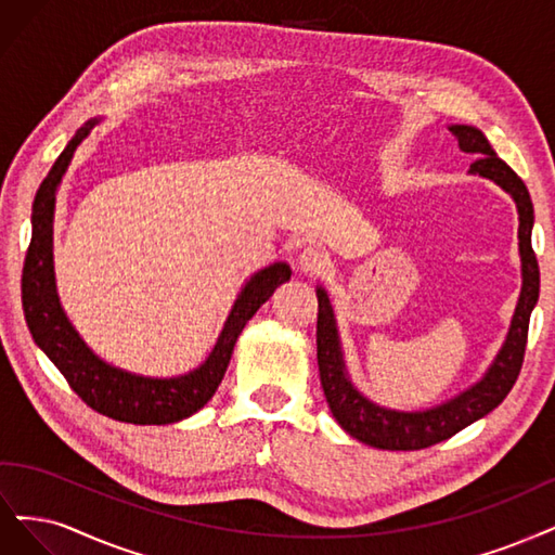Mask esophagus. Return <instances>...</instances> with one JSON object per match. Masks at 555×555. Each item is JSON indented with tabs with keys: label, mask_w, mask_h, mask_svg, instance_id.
<instances>
[{
	"label": "esophagus",
	"mask_w": 555,
	"mask_h": 555,
	"mask_svg": "<svg viewBox=\"0 0 555 555\" xmlns=\"http://www.w3.org/2000/svg\"><path fill=\"white\" fill-rule=\"evenodd\" d=\"M297 262H299V270H301L304 274H309V276L325 272L327 264H330L327 258H325V254L318 251L315 246H307V248H304V251H301L299 258H297Z\"/></svg>",
	"instance_id": "obj_1"
}]
</instances>
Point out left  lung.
I'll return each mask as SVG.
<instances>
[{
	"mask_svg": "<svg viewBox=\"0 0 555 555\" xmlns=\"http://www.w3.org/2000/svg\"><path fill=\"white\" fill-rule=\"evenodd\" d=\"M452 135L459 140L461 152L477 156L470 164V175L487 177L500 189L507 191L518 211V254H521V295L516 301V311L512 315V325L503 348L495 354L493 364L485 373V378L475 383L470 389L461 391L459 397L444 401L436 408L415 410V413H403V410H389L378 403L369 401L357 391L350 383L346 371L341 338H338L336 318L330 295L325 288H315L318 293V369L320 383L325 389V399L330 403L332 415L341 424L346 434L366 442L378 450H424L436 442H442L459 434L461 428L470 426L473 422L489 415L493 408L503 403L514 387L518 371L524 364L526 341H528V323L530 313L540 297V267L532 251V201L526 184L503 158H498L493 147L489 145L487 135L475 127L466 124H452Z\"/></svg>",
	"mask_w": 555,
	"mask_h": 555,
	"instance_id": "left-lung-1",
	"label": "left lung"
}]
</instances>
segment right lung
<instances>
[{
	"label": "right lung",
	"instance_id": "add662e5",
	"mask_svg": "<svg viewBox=\"0 0 555 555\" xmlns=\"http://www.w3.org/2000/svg\"><path fill=\"white\" fill-rule=\"evenodd\" d=\"M96 124L99 119H89L68 140L34 198L31 242L23 267L25 320L37 346L62 371L70 389L96 413L127 424H172L198 413L214 397L244 325L293 272L285 262H274L244 283L217 346L198 369L177 378H145V375L103 362L68 323L55 288V270H52V217H55L57 186L74 152Z\"/></svg>",
	"mask_w": 555,
	"mask_h": 555
}]
</instances>
